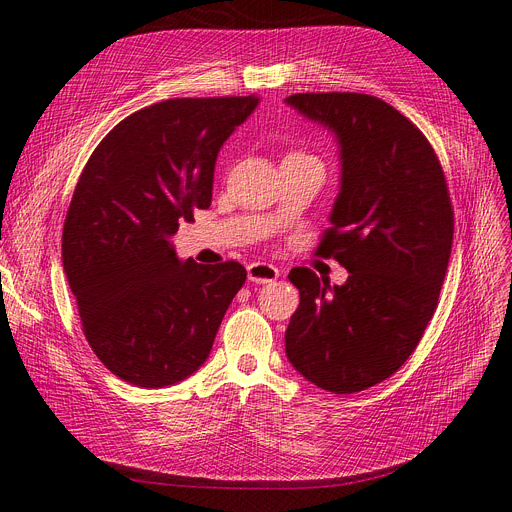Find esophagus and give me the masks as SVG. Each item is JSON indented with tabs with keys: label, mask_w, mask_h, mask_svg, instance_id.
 <instances>
[{
	"label": "esophagus",
	"mask_w": 512,
	"mask_h": 512,
	"mask_svg": "<svg viewBox=\"0 0 512 512\" xmlns=\"http://www.w3.org/2000/svg\"><path fill=\"white\" fill-rule=\"evenodd\" d=\"M247 276H249V282L270 284L280 278V272H278V267H274L270 263H251L247 267Z\"/></svg>",
	"instance_id": "esophagus-1"
}]
</instances>
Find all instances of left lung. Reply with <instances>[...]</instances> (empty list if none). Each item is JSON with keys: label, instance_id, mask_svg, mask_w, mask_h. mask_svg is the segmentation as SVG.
<instances>
[{"label": "left lung", "instance_id": "8db88e82", "mask_svg": "<svg viewBox=\"0 0 512 512\" xmlns=\"http://www.w3.org/2000/svg\"><path fill=\"white\" fill-rule=\"evenodd\" d=\"M286 103L340 145V193L317 253L348 270L342 286L309 267L288 274L301 303L286 357L317 388L353 394L402 367L438 307L454 234L448 186L423 132L390 103L363 93Z\"/></svg>", "mask_w": 512, "mask_h": 512}]
</instances>
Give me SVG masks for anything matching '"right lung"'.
<instances>
[{
  "instance_id": "add662e5",
  "label": "right lung",
  "mask_w": 512,
  "mask_h": 512,
  "mask_svg": "<svg viewBox=\"0 0 512 512\" xmlns=\"http://www.w3.org/2000/svg\"><path fill=\"white\" fill-rule=\"evenodd\" d=\"M257 103L184 97L143 107L107 132L78 178L64 272L93 353L132 386L193 375L247 280L236 261H180L170 238L211 205L215 159Z\"/></svg>"
}]
</instances>
